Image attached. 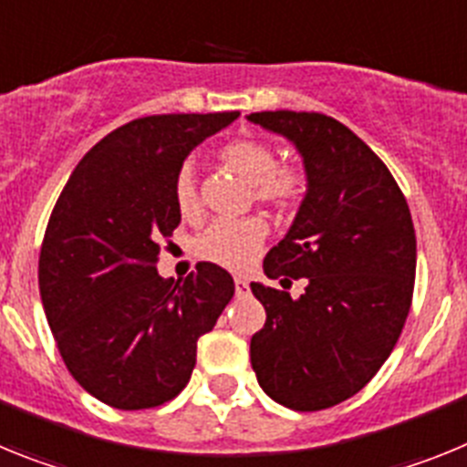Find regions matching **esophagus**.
<instances>
[{
  "mask_svg": "<svg viewBox=\"0 0 467 467\" xmlns=\"http://www.w3.org/2000/svg\"><path fill=\"white\" fill-rule=\"evenodd\" d=\"M234 283H236V295L238 296L250 295V280L241 278V275H238V278H234Z\"/></svg>",
  "mask_w": 467,
  "mask_h": 467,
  "instance_id": "esophagus-1",
  "label": "esophagus"
}]
</instances>
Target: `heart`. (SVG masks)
<instances>
[{"label":"heart","mask_w":467,"mask_h":467,"mask_svg":"<svg viewBox=\"0 0 467 467\" xmlns=\"http://www.w3.org/2000/svg\"><path fill=\"white\" fill-rule=\"evenodd\" d=\"M220 159L226 168L254 187V196L275 210H292L301 203L306 182L295 168H278L275 151L262 140H231L220 150ZM172 201L184 220H193L201 213V196L196 187V172L192 166H182L172 180ZM266 224L259 217L245 220H214L193 241V253L205 262L243 271L257 259Z\"/></svg>","instance_id":"obj_1"}]
</instances>
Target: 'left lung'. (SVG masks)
I'll list each match as a JSON object with an SVG mask.
<instances>
[{"instance_id":"obj_1","label":"left lung","mask_w":467,"mask_h":467,"mask_svg":"<svg viewBox=\"0 0 467 467\" xmlns=\"http://www.w3.org/2000/svg\"><path fill=\"white\" fill-rule=\"evenodd\" d=\"M247 121L290 140L306 193L264 274L306 278L299 299L250 283L266 323L250 341L264 393L296 411L327 410L372 381L410 316L416 234L381 159L350 128L316 111H254Z\"/></svg>"}]
</instances>
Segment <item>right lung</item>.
Instances as JSON below:
<instances>
[{"instance_id": "1", "label": "right lung", "mask_w": 467, "mask_h": 467, "mask_svg": "<svg viewBox=\"0 0 467 467\" xmlns=\"http://www.w3.org/2000/svg\"><path fill=\"white\" fill-rule=\"evenodd\" d=\"M234 119L238 111L135 119L79 161L53 208L41 304L69 374L109 407L150 410L175 398L192 379L198 337L234 296L217 264L201 262L175 285L156 271L161 241L182 220L177 171Z\"/></svg>"}]
</instances>
